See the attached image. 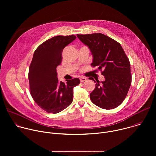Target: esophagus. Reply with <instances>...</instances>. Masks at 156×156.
<instances>
[{
  "label": "esophagus",
  "instance_id": "esophagus-1",
  "mask_svg": "<svg viewBox=\"0 0 156 156\" xmlns=\"http://www.w3.org/2000/svg\"><path fill=\"white\" fill-rule=\"evenodd\" d=\"M80 80L81 82H83V81H85L86 80V78H84V77H80Z\"/></svg>",
  "mask_w": 156,
  "mask_h": 156
}]
</instances>
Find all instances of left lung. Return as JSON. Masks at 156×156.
Here are the masks:
<instances>
[{
    "instance_id": "1",
    "label": "left lung",
    "mask_w": 156,
    "mask_h": 156,
    "mask_svg": "<svg viewBox=\"0 0 156 156\" xmlns=\"http://www.w3.org/2000/svg\"><path fill=\"white\" fill-rule=\"evenodd\" d=\"M76 36L91 52V66L98 67L105 78L101 82L90 79L96 83L90 94L92 102L104 109L116 108L125 99L131 83L128 58L118 42L104 34Z\"/></svg>"
}]
</instances>
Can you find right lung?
Wrapping results in <instances>:
<instances>
[{
  "mask_svg": "<svg viewBox=\"0 0 156 156\" xmlns=\"http://www.w3.org/2000/svg\"><path fill=\"white\" fill-rule=\"evenodd\" d=\"M76 38L75 35L54 36L34 52L28 73L30 93L35 102L48 113L57 114L69 107L73 101V87L80 83L78 78H73L64 83L57 77L62 51Z\"/></svg>",
  "mask_w": 156,
  "mask_h": 156,
  "instance_id": "1",
  "label": "right lung"
}]
</instances>
